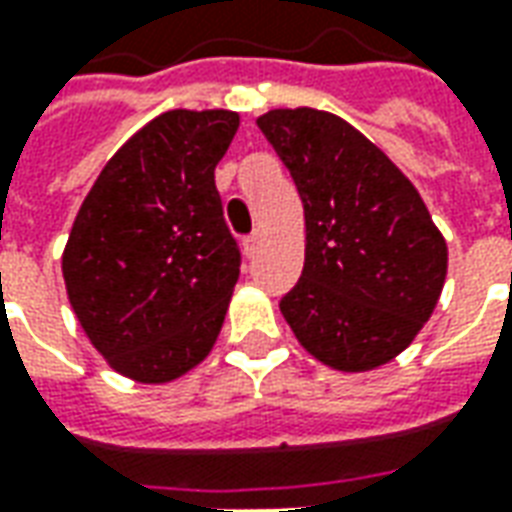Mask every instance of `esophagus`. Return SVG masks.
Listing matches in <instances>:
<instances>
[{"label":"esophagus","instance_id":"esophagus-1","mask_svg":"<svg viewBox=\"0 0 512 512\" xmlns=\"http://www.w3.org/2000/svg\"><path fill=\"white\" fill-rule=\"evenodd\" d=\"M260 244H263V235L260 233H252L249 238L244 241V249L249 252V255H255L257 249H260Z\"/></svg>","mask_w":512,"mask_h":512}]
</instances>
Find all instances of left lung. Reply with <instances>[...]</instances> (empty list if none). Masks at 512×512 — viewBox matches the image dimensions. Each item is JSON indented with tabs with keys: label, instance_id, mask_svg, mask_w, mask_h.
<instances>
[{
	"label": "left lung",
	"instance_id": "1",
	"mask_svg": "<svg viewBox=\"0 0 512 512\" xmlns=\"http://www.w3.org/2000/svg\"><path fill=\"white\" fill-rule=\"evenodd\" d=\"M257 128L304 202V271L279 310L307 354L367 373L406 351L439 304L447 241L414 183L362 131L310 106Z\"/></svg>",
	"mask_w": 512,
	"mask_h": 512
}]
</instances>
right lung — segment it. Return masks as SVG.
I'll list each match as a JSON object with an SVG mask.
<instances>
[{"mask_svg":"<svg viewBox=\"0 0 512 512\" xmlns=\"http://www.w3.org/2000/svg\"><path fill=\"white\" fill-rule=\"evenodd\" d=\"M241 117L172 109L139 128L84 197L62 277L95 351L120 376L169 384L211 354L241 252L213 169Z\"/></svg>","mask_w":512,"mask_h":512,"instance_id":"obj_1","label":"right lung"}]
</instances>
